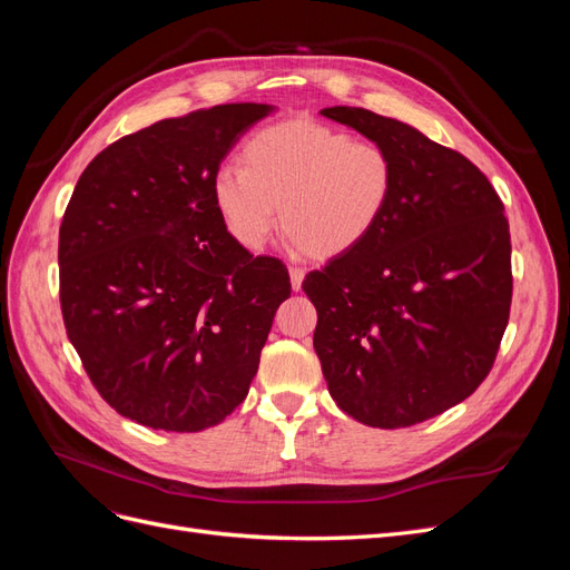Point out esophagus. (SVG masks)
<instances>
[{"label":"esophagus","mask_w":570,"mask_h":570,"mask_svg":"<svg viewBox=\"0 0 570 570\" xmlns=\"http://www.w3.org/2000/svg\"><path fill=\"white\" fill-rule=\"evenodd\" d=\"M302 281H304V268H302V266H289V283H292V289H299V287H302Z\"/></svg>","instance_id":"obj_1"}]
</instances>
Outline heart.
<instances>
[{"label":"heart","instance_id":"1","mask_svg":"<svg viewBox=\"0 0 570 570\" xmlns=\"http://www.w3.org/2000/svg\"><path fill=\"white\" fill-rule=\"evenodd\" d=\"M394 193V161L373 140L308 120L254 132L239 168L223 166L214 202L239 247L262 249L278 220L312 256H337L366 239Z\"/></svg>","mask_w":570,"mask_h":570}]
</instances>
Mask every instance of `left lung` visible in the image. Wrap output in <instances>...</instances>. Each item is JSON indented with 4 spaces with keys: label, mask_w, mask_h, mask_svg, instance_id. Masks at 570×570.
<instances>
[{
    "label": "left lung",
    "mask_w": 570,
    "mask_h": 570,
    "mask_svg": "<svg viewBox=\"0 0 570 570\" xmlns=\"http://www.w3.org/2000/svg\"><path fill=\"white\" fill-rule=\"evenodd\" d=\"M321 114L390 151L394 193L366 239L304 278L314 350L344 413L371 428L416 425L492 371L513 292L504 204L463 154L402 120Z\"/></svg>",
    "instance_id": "left-lung-1"
}]
</instances>
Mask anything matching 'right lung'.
Listing matches in <instances>:
<instances>
[{"label":"right lung","mask_w":570,"mask_h":570,"mask_svg":"<svg viewBox=\"0 0 570 570\" xmlns=\"http://www.w3.org/2000/svg\"><path fill=\"white\" fill-rule=\"evenodd\" d=\"M268 105H220L120 137L82 170L59 228L66 335L120 416L199 433L245 402L287 266L235 243L220 161Z\"/></svg>","instance_id":"1"}]
</instances>
